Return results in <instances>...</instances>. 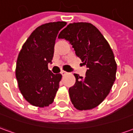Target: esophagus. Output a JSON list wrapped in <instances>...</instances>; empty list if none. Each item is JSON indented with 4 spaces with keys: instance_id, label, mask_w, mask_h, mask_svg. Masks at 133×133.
<instances>
[{
    "instance_id": "34e87169",
    "label": "esophagus",
    "mask_w": 133,
    "mask_h": 133,
    "mask_svg": "<svg viewBox=\"0 0 133 133\" xmlns=\"http://www.w3.org/2000/svg\"><path fill=\"white\" fill-rule=\"evenodd\" d=\"M67 73H68V72H65V71H64V70H61V74H62L63 75H65V74H67Z\"/></svg>"
}]
</instances>
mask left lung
I'll return each instance as SVG.
<instances>
[{
  "label": "left lung",
  "mask_w": 133,
  "mask_h": 133,
  "mask_svg": "<svg viewBox=\"0 0 133 133\" xmlns=\"http://www.w3.org/2000/svg\"><path fill=\"white\" fill-rule=\"evenodd\" d=\"M72 45L87 70L85 77L74 74L75 83L69 88L72 105L78 110L96 108L105 99L116 78L117 64L110 45L95 25L70 23L58 35Z\"/></svg>",
  "instance_id": "8db88e82"
}]
</instances>
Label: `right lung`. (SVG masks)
Here are the masks:
<instances>
[{
	"mask_svg": "<svg viewBox=\"0 0 133 133\" xmlns=\"http://www.w3.org/2000/svg\"><path fill=\"white\" fill-rule=\"evenodd\" d=\"M66 24L58 21L41 25L33 30L19 52L16 79L21 94L32 105L44 108L54 101L62 75L53 74L48 64L52 62L58 32Z\"/></svg>",
	"mask_w": 133,
	"mask_h": 133,
	"instance_id": "1",
	"label": "right lung"
}]
</instances>
